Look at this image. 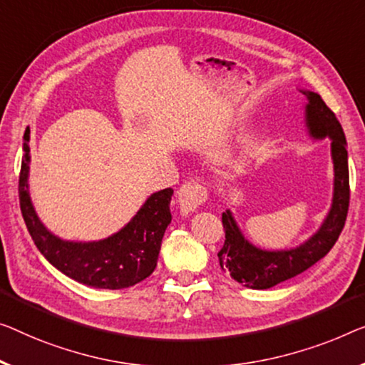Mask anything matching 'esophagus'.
Listing matches in <instances>:
<instances>
[{
    "mask_svg": "<svg viewBox=\"0 0 365 365\" xmlns=\"http://www.w3.org/2000/svg\"><path fill=\"white\" fill-rule=\"evenodd\" d=\"M206 197H208V193H206L203 185L195 182L185 183L178 190V208H180L183 215L193 213L195 210H198L205 203Z\"/></svg>",
    "mask_w": 365,
    "mask_h": 365,
    "instance_id": "obj_1",
    "label": "esophagus"
}]
</instances>
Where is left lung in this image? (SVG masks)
Masks as SVG:
<instances>
[{
	"mask_svg": "<svg viewBox=\"0 0 365 365\" xmlns=\"http://www.w3.org/2000/svg\"><path fill=\"white\" fill-rule=\"evenodd\" d=\"M307 98L304 126L314 140H331L334 182L333 200L328 215L313 236L300 246L280 251L260 249L242 235L231 210L222 213L226 241L217 252L221 269L239 284L252 290H267L292 277L302 274L331 251L344 227L349 208V167H347L346 135L336 114L314 91L300 90Z\"/></svg>",
	"mask_w": 365,
	"mask_h": 365,
	"instance_id": "8db88e82",
	"label": "left lung"
}]
</instances>
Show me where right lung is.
<instances>
[{
    "mask_svg": "<svg viewBox=\"0 0 365 365\" xmlns=\"http://www.w3.org/2000/svg\"><path fill=\"white\" fill-rule=\"evenodd\" d=\"M29 128L24 133L19 175V203L27 231L41 254L57 270L80 284L119 290L133 287L154 272L162 237L170 225L172 188L152 193L128 225L100 241H65L43 226L29 195Z\"/></svg>",
    "mask_w": 365,
    "mask_h": 365,
    "instance_id": "add662e5",
    "label": "right lung"
}]
</instances>
